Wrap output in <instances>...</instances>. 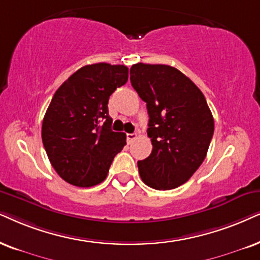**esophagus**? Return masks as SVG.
Here are the masks:
<instances>
[{
  "label": "esophagus",
  "instance_id": "esophagus-1",
  "mask_svg": "<svg viewBox=\"0 0 260 260\" xmlns=\"http://www.w3.org/2000/svg\"><path fill=\"white\" fill-rule=\"evenodd\" d=\"M136 139H137V134H136V133H128V134H127V141H128V144H131L133 140H136Z\"/></svg>",
  "mask_w": 260,
  "mask_h": 260
}]
</instances>
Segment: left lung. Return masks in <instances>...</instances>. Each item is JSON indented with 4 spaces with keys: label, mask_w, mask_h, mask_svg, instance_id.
<instances>
[{
    "label": "left lung",
    "mask_w": 260,
    "mask_h": 260,
    "mask_svg": "<svg viewBox=\"0 0 260 260\" xmlns=\"http://www.w3.org/2000/svg\"><path fill=\"white\" fill-rule=\"evenodd\" d=\"M131 84L150 117L152 152L138 162L141 180L154 189L176 188L205 159L215 128L211 110L197 85L172 66L133 64Z\"/></svg>",
    "instance_id": "1"
}]
</instances>
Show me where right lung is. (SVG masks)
<instances>
[{
    "label": "right lung",
    "mask_w": 260,
    "mask_h": 260,
    "mask_svg": "<svg viewBox=\"0 0 260 260\" xmlns=\"http://www.w3.org/2000/svg\"><path fill=\"white\" fill-rule=\"evenodd\" d=\"M123 64H87L55 92L42 124V140L52 168L66 182L91 187L106 180L126 134L111 131L108 102L127 83Z\"/></svg>",
    "instance_id": "add662e5"
}]
</instances>
